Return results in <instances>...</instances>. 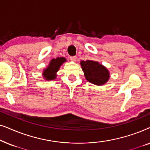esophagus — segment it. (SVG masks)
Instances as JSON below:
<instances>
[{"instance_id":"esophagus-1","label":"esophagus","mask_w":150,"mask_h":150,"mask_svg":"<svg viewBox=\"0 0 150 150\" xmlns=\"http://www.w3.org/2000/svg\"><path fill=\"white\" fill-rule=\"evenodd\" d=\"M69 58H70V60L72 61H76V59H77V57L76 56H71V57H69Z\"/></svg>"}]
</instances>
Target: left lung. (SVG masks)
I'll return each instance as SVG.
<instances>
[{
    "instance_id": "8db88e82",
    "label": "left lung",
    "mask_w": 150,
    "mask_h": 150,
    "mask_svg": "<svg viewBox=\"0 0 150 150\" xmlns=\"http://www.w3.org/2000/svg\"><path fill=\"white\" fill-rule=\"evenodd\" d=\"M81 64L86 79L90 83L102 85L107 82L109 72L102 65L91 60L82 61Z\"/></svg>"
}]
</instances>
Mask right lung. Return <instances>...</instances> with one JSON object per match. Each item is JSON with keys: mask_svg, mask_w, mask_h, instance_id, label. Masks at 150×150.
<instances>
[{"mask_svg": "<svg viewBox=\"0 0 150 150\" xmlns=\"http://www.w3.org/2000/svg\"><path fill=\"white\" fill-rule=\"evenodd\" d=\"M65 61H66V60L63 57H58L57 59H52L49 64V66L44 71L45 79L48 81L54 79L57 76L56 72L59 70V67Z\"/></svg>", "mask_w": 150, "mask_h": 150, "instance_id": "obj_1", "label": "right lung"}]
</instances>
